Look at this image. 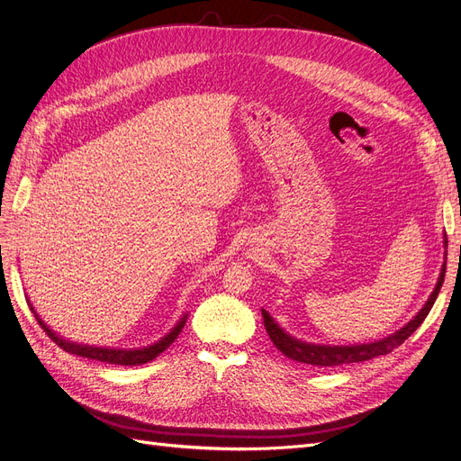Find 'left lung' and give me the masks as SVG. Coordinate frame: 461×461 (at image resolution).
Segmentation results:
<instances>
[{
	"mask_svg": "<svg viewBox=\"0 0 461 461\" xmlns=\"http://www.w3.org/2000/svg\"><path fill=\"white\" fill-rule=\"evenodd\" d=\"M447 243L448 241H445V245ZM445 274H447V262L440 267V276L437 279V285L433 288L431 296L428 298V302L423 303V308L416 313V317L412 321H408L406 325L402 329H399L397 332L389 334L382 339H376V342L357 344V346H325V344L303 342V339H298L288 332H285L277 325L276 319L271 317L266 310H262L264 327L271 338V342H274V346L293 361H298L303 365H313V366H339V365H349V363H363V361L374 359V357L391 353L421 325L423 319L428 317V313L431 312L433 303L440 293L442 281H445Z\"/></svg>",
	"mask_w": 461,
	"mask_h": 461,
	"instance_id": "obj_1",
	"label": "left lung"
}]
</instances>
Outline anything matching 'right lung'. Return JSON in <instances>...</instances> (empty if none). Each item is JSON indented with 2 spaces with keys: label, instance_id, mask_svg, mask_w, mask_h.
Here are the masks:
<instances>
[{
  "label": "right lung",
  "instance_id": "right-lung-1",
  "mask_svg": "<svg viewBox=\"0 0 461 461\" xmlns=\"http://www.w3.org/2000/svg\"><path fill=\"white\" fill-rule=\"evenodd\" d=\"M30 302V300H28ZM30 310L33 312V315H36L40 327L47 332V336L53 339V342L62 348L64 351L68 353H74V355H79V357H85V359H93V361H100V363H110V365H122V366H134V365H144L151 359H156V357L159 353H163L170 344L175 342L176 336L180 334V330L184 329L185 325V319H187V313H184L180 317V321L176 322V325L170 329V332H167L161 339H158V342H153L151 346H146V348H134V349H117V348H98V346H87V344H77V342H70V339H66L62 336H59L55 330H50L45 321L40 319V315L36 313V310L32 308Z\"/></svg>",
  "mask_w": 461,
  "mask_h": 461
}]
</instances>
